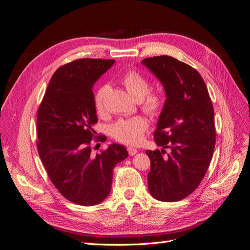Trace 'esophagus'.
<instances>
[{
    "mask_svg": "<svg viewBox=\"0 0 250 250\" xmlns=\"http://www.w3.org/2000/svg\"><path fill=\"white\" fill-rule=\"evenodd\" d=\"M127 151H128V154H129V155H134L135 153L138 152V149L129 147V148H127Z\"/></svg>",
    "mask_w": 250,
    "mask_h": 250,
    "instance_id": "34e87169",
    "label": "esophagus"
}]
</instances>
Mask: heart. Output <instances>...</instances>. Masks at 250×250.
<instances>
[{"mask_svg": "<svg viewBox=\"0 0 250 250\" xmlns=\"http://www.w3.org/2000/svg\"><path fill=\"white\" fill-rule=\"evenodd\" d=\"M122 84L129 95L137 101H141L142 109L151 117H157L165 106V97L158 90H150V81L137 70L127 71L122 79ZM108 85L103 84L97 89L94 97V105L98 113L104 111V98ZM148 121L144 117L119 119L110 126L111 137L127 145H137L148 129Z\"/></svg>", "mask_w": 250, "mask_h": 250, "instance_id": "obj_1", "label": "heart"}]
</instances>
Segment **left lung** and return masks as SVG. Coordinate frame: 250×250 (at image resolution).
I'll return each instance as SVG.
<instances>
[{
    "label": "left lung",
    "mask_w": 250,
    "mask_h": 250,
    "mask_svg": "<svg viewBox=\"0 0 250 250\" xmlns=\"http://www.w3.org/2000/svg\"><path fill=\"white\" fill-rule=\"evenodd\" d=\"M142 62L161 80L167 95L154 131L162 149L146 151L151 164L148 188L157 200L179 201L197 188L213 157V103L201 75L191 65L168 55Z\"/></svg>",
    "instance_id": "left-lung-1"
}]
</instances>
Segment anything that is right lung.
Segmentation results:
<instances>
[{"label":"right lung","mask_w":250,"mask_h":250,"mask_svg":"<svg viewBox=\"0 0 250 250\" xmlns=\"http://www.w3.org/2000/svg\"><path fill=\"white\" fill-rule=\"evenodd\" d=\"M113 59L81 58L53 74L37 111V150L52 184L65 199L90 207L107 197L116 165L128 156L119 144L92 154L98 122L93 85Z\"/></svg>","instance_id":"obj_1"}]
</instances>
